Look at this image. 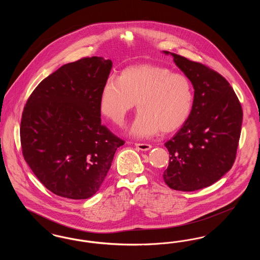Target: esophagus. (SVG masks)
<instances>
[{
	"instance_id": "esophagus-1",
	"label": "esophagus",
	"mask_w": 260,
	"mask_h": 260,
	"mask_svg": "<svg viewBox=\"0 0 260 260\" xmlns=\"http://www.w3.org/2000/svg\"><path fill=\"white\" fill-rule=\"evenodd\" d=\"M136 147L141 151H147L152 148V146L147 143H136Z\"/></svg>"
}]
</instances>
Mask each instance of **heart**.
I'll list each match as a JSON object with an SVG mask.
<instances>
[{
	"instance_id": "1",
	"label": "heart",
	"mask_w": 260,
	"mask_h": 260,
	"mask_svg": "<svg viewBox=\"0 0 260 260\" xmlns=\"http://www.w3.org/2000/svg\"><path fill=\"white\" fill-rule=\"evenodd\" d=\"M190 80L169 68L142 64L124 69L102 87L99 107L114 124H121L137 105L139 113L131 128L138 137L169 134L184 124L193 107Z\"/></svg>"
}]
</instances>
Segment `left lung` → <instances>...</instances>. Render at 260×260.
Returning a JSON list of instances; mask_svg holds the SVG:
<instances>
[{
	"mask_svg": "<svg viewBox=\"0 0 260 260\" xmlns=\"http://www.w3.org/2000/svg\"><path fill=\"white\" fill-rule=\"evenodd\" d=\"M171 54L195 91L189 118L165 144L170 161L162 178L170 188L190 192L211 185L232 168L243 109L234 89L218 72L179 54Z\"/></svg>",
	"mask_w": 260,
	"mask_h": 260,
	"instance_id": "8db88e82",
	"label": "left lung"
}]
</instances>
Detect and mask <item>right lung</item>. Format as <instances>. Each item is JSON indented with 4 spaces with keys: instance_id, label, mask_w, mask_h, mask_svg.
<instances>
[{
    "instance_id": "1",
    "label": "right lung",
    "mask_w": 260,
    "mask_h": 260,
    "mask_svg": "<svg viewBox=\"0 0 260 260\" xmlns=\"http://www.w3.org/2000/svg\"><path fill=\"white\" fill-rule=\"evenodd\" d=\"M111 68L110 59L83 57L48 76L27 99L22 154L41 183L57 196L94 195L124 144L101 124L99 99Z\"/></svg>"
}]
</instances>
